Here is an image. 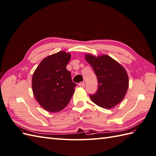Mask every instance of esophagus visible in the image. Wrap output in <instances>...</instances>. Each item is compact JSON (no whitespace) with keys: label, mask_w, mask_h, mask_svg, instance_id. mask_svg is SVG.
<instances>
[{"label":"esophagus","mask_w":156,"mask_h":156,"mask_svg":"<svg viewBox=\"0 0 156 156\" xmlns=\"http://www.w3.org/2000/svg\"><path fill=\"white\" fill-rule=\"evenodd\" d=\"M78 86H80V87H82V88H84V87H85L86 84H85L84 82H80V83H79V84H78Z\"/></svg>","instance_id":"1"}]
</instances>
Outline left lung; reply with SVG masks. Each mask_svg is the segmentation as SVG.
<instances>
[{"label": "left lung", "instance_id": "8db88e82", "mask_svg": "<svg viewBox=\"0 0 156 156\" xmlns=\"http://www.w3.org/2000/svg\"><path fill=\"white\" fill-rule=\"evenodd\" d=\"M85 59L91 65L98 82L97 92L90 95L92 102L101 108L110 109L121 102L129 86L125 68L108 55L98 56L87 54Z\"/></svg>", "mask_w": 156, "mask_h": 156}]
</instances>
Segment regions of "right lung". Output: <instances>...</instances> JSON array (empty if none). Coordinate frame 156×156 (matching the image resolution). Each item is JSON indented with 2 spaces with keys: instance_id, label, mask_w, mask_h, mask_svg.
Wrapping results in <instances>:
<instances>
[{
  "instance_id": "1",
  "label": "right lung",
  "mask_w": 156,
  "mask_h": 156,
  "mask_svg": "<svg viewBox=\"0 0 156 156\" xmlns=\"http://www.w3.org/2000/svg\"><path fill=\"white\" fill-rule=\"evenodd\" d=\"M71 54L64 51L46 57L35 70L32 78V92L38 104L46 111L58 112L66 107L74 93L66 66Z\"/></svg>"
}]
</instances>
